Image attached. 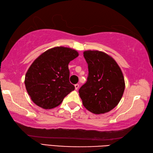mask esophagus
<instances>
[{
  "label": "esophagus",
  "instance_id": "esophagus-1",
  "mask_svg": "<svg viewBox=\"0 0 153 153\" xmlns=\"http://www.w3.org/2000/svg\"><path fill=\"white\" fill-rule=\"evenodd\" d=\"M74 86H75V89H76V90H77V89H78L79 87V84H76V85H75Z\"/></svg>",
  "mask_w": 153,
  "mask_h": 153
}]
</instances>
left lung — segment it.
Segmentation results:
<instances>
[{"mask_svg":"<svg viewBox=\"0 0 153 153\" xmlns=\"http://www.w3.org/2000/svg\"><path fill=\"white\" fill-rule=\"evenodd\" d=\"M83 56L88 64L86 83L79 93L83 105L94 114L108 112L118 105L125 89L123 74L116 62L99 51H86Z\"/></svg>","mask_w":153,"mask_h":153,"instance_id":"left-lung-1","label":"left lung"}]
</instances>
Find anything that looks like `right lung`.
Segmentation results:
<instances>
[{"instance_id":"1","label":"right lung","mask_w":153,"mask_h":153,"mask_svg":"<svg viewBox=\"0 0 153 153\" xmlns=\"http://www.w3.org/2000/svg\"><path fill=\"white\" fill-rule=\"evenodd\" d=\"M76 51L56 47L35 59L25 77V85L33 102L45 109L58 106L75 87L69 81L68 64L78 56Z\"/></svg>"}]
</instances>
